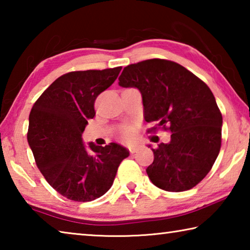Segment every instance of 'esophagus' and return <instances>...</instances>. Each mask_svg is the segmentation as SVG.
Wrapping results in <instances>:
<instances>
[{"mask_svg": "<svg viewBox=\"0 0 250 250\" xmlns=\"http://www.w3.org/2000/svg\"><path fill=\"white\" fill-rule=\"evenodd\" d=\"M129 150H130L131 153L133 154V153H135V152H137V150H138V146H130Z\"/></svg>", "mask_w": 250, "mask_h": 250, "instance_id": "1", "label": "esophagus"}]
</instances>
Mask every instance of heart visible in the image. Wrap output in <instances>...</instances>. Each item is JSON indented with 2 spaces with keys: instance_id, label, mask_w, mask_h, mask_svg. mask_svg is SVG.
<instances>
[{
  "instance_id": "b5f03b06",
  "label": "heart",
  "mask_w": 250,
  "mask_h": 250,
  "mask_svg": "<svg viewBox=\"0 0 250 250\" xmlns=\"http://www.w3.org/2000/svg\"><path fill=\"white\" fill-rule=\"evenodd\" d=\"M130 133H131V129H130V128L124 129V134H125V135H129Z\"/></svg>"
}]
</instances>
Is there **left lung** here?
<instances>
[{
  "label": "left lung",
  "mask_w": 250,
  "mask_h": 250,
  "mask_svg": "<svg viewBox=\"0 0 250 250\" xmlns=\"http://www.w3.org/2000/svg\"><path fill=\"white\" fill-rule=\"evenodd\" d=\"M119 86L141 92L146 122L172 132L171 141L152 149L146 173L167 192L197 185L210 171L222 143L223 117L208 86L185 67L167 59H147L126 66Z\"/></svg>",
  "instance_id": "1"
}]
</instances>
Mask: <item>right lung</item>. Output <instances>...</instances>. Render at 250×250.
I'll return each mask as SVG.
<instances>
[{
	"label": "right lung",
	"instance_id": "1",
	"mask_svg": "<svg viewBox=\"0 0 250 250\" xmlns=\"http://www.w3.org/2000/svg\"><path fill=\"white\" fill-rule=\"evenodd\" d=\"M121 67L71 71L41 95L29 113L27 141L37 167L53 188L75 202H90L109 191L129 151L118 143L105 146L82 134L95 117V100L115 83Z\"/></svg>",
	"mask_w": 250,
	"mask_h": 250
}]
</instances>
